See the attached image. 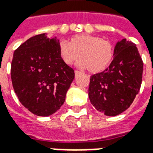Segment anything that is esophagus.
I'll list each match as a JSON object with an SVG mask.
<instances>
[{"label": "esophagus", "instance_id": "obj_1", "mask_svg": "<svg viewBox=\"0 0 153 153\" xmlns=\"http://www.w3.org/2000/svg\"><path fill=\"white\" fill-rule=\"evenodd\" d=\"M74 73H75V76H78V75H79L80 74H81V72L79 71V70H75V71H74Z\"/></svg>", "mask_w": 153, "mask_h": 153}]
</instances>
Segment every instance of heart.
Segmentation results:
<instances>
[{"instance_id":"1","label":"heart","mask_w":153,"mask_h":153,"mask_svg":"<svg viewBox=\"0 0 153 153\" xmlns=\"http://www.w3.org/2000/svg\"><path fill=\"white\" fill-rule=\"evenodd\" d=\"M58 49L66 65H73L80 57V65L93 74L107 69L115 56V47L111 41L86 33L73 36L69 43L61 41Z\"/></svg>"}]
</instances>
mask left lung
<instances>
[{
    "mask_svg": "<svg viewBox=\"0 0 153 153\" xmlns=\"http://www.w3.org/2000/svg\"><path fill=\"white\" fill-rule=\"evenodd\" d=\"M143 63L134 42L122 39L115 47L108 69L90 78L88 97L98 111L108 116L124 112L139 93Z\"/></svg>",
    "mask_w": 153,
    "mask_h": 153,
    "instance_id": "1",
    "label": "left lung"
}]
</instances>
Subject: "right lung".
Wrapping results in <instances>:
<instances>
[{
  "mask_svg": "<svg viewBox=\"0 0 153 153\" xmlns=\"http://www.w3.org/2000/svg\"><path fill=\"white\" fill-rule=\"evenodd\" d=\"M59 43L56 37L41 33L14 52L13 88L22 105L36 115L48 116L60 109L74 79V70L59 55Z\"/></svg>",
  "mask_w": 153,
  "mask_h": 153,
  "instance_id": "add662e5",
  "label": "right lung"
}]
</instances>
